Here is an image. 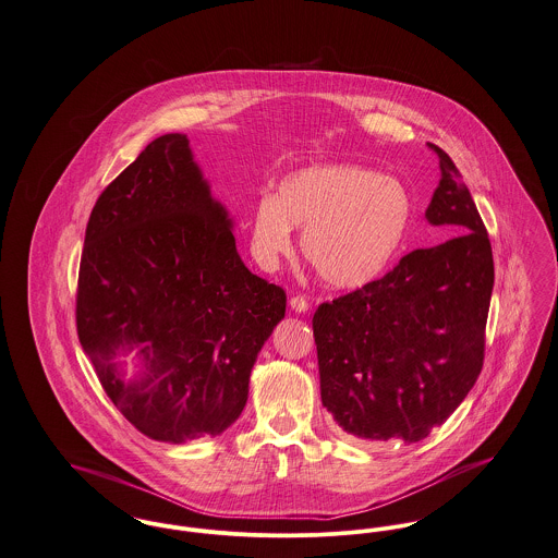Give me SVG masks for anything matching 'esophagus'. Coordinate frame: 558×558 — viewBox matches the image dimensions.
<instances>
[{"label":"esophagus","mask_w":558,"mask_h":558,"mask_svg":"<svg viewBox=\"0 0 558 558\" xmlns=\"http://www.w3.org/2000/svg\"><path fill=\"white\" fill-rule=\"evenodd\" d=\"M289 306L293 312H300V314H304V312H308V300L304 298V295H293L291 298V302H289Z\"/></svg>","instance_id":"34e87169"}]
</instances>
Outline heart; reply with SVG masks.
I'll return each instance as SVG.
<instances>
[{
  "label": "heart",
  "mask_w": 558,
  "mask_h": 558,
  "mask_svg": "<svg viewBox=\"0 0 558 558\" xmlns=\"http://www.w3.org/2000/svg\"><path fill=\"white\" fill-rule=\"evenodd\" d=\"M413 201L398 180L357 165H316L287 175L278 194L258 198L252 244L271 263L291 252L293 227L302 252L329 287L372 282L402 246Z\"/></svg>",
  "instance_id": "b5f03b06"
}]
</instances>
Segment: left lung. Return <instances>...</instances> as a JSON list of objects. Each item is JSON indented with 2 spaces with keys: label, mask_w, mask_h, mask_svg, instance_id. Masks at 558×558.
<instances>
[{
  "label": "left lung",
  "mask_w": 558,
  "mask_h": 558,
  "mask_svg": "<svg viewBox=\"0 0 558 558\" xmlns=\"http://www.w3.org/2000/svg\"><path fill=\"white\" fill-rule=\"evenodd\" d=\"M428 147L440 182L426 218L458 235L409 252L383 278L320 304L312 318L323 407L357 438H426L484 366L493 246L453 160Z\"/></svg>",
  "instance_id": "8db88e82"
}]
</instances>
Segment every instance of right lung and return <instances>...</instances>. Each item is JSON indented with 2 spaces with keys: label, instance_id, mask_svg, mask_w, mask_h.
I'll return each mask as SVG.
<instances>
[{
  "label": "right lung",
  "instance_id": "right-lung-1",
  "mask_svg": "<svg viewBox=\"0 0 558 558\" xmlns=\"http://www.w3.org/2000/svg\"><path fill=\"white\" fill-rule=\"evenodd\" d=\"M287 293L244 265L186 134H162L98 196L78 267L76 331L107 396L162 442L222 434L284 318ZM137 349L125 381L120 352Z\"/></svg>",
  "mask_w": 558,
  "mask_h": 558
}]
</instances>
